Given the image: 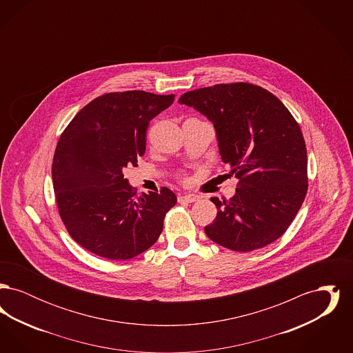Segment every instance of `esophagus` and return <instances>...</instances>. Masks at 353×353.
<instances>
[{"label": "esophagus", "instance_id": "esophagus-1", "mask_svg": "<svg viewBox=\"0 0 353 353\" xmlns=\"http://www.w3.org/2000/svg\"><path fill=\"white\" fill-rule=\"evenodd\" d=\"M200 200V197L199 196H196V194H185V196H180L179 197V202H196Z\"/></svg>", "mask_w": 353, "mask_h": 353}]
</instances>
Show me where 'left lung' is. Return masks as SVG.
<instances>
[{"instance_id": "left-lung-1", "label": "left lung", "mask_w": 353, "mask_h": 353, "mask_svg": "<svg viewBox=\"0 0 353 353\" xmlns=\"http://www.w3.org/2000/svg\"><path fill=\"white\" fill-rule=\"evenodd\" d=\"M180 104L213 123L221 159L239 179L235 194L219 201L205 226L216 243L234 250L265 248L285 233L307 193V150L285 104L250 83L216 84L185 92Z\"/></svg>"}]
</instances>
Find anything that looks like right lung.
<instances>
[{
	"label": "right lung",
	"mask_w": 353,
	"mask_h": 353,
	"mask_svg": "<svg viewBox=\"0 0 353 353\" xmlns=\"http://www.w3.org/2000/svg\"><path fill=\"white\" fill-rule=\"evenodd\" d=\"M174 95L145 91L110 92L90 101L61 134L52 159V186L68 234L101 258L124 261L145 252L163 232L177 197L136 194L123 169L145 152L152 119Z\"/></svg>",
	"instance_id": "obj_1"
}]
</instances>
